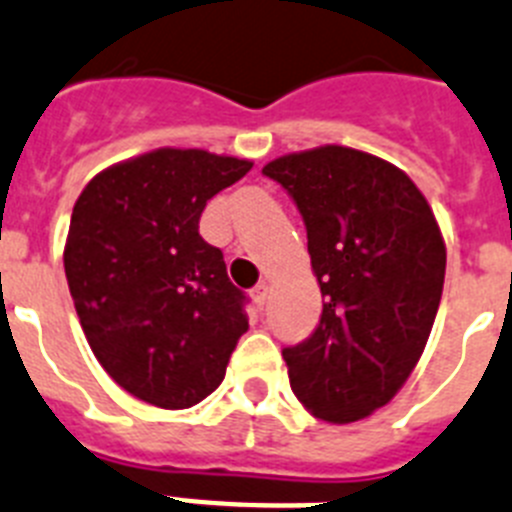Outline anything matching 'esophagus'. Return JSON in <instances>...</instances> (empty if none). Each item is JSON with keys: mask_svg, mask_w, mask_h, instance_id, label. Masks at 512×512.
Masks as SVG:
<instances>
[{"mask_svg": "<svg viewBox=\"0 0 512 512\" xmlns=\"http://www.w3.org/2000/svg\"><path fill=\"white\" fill-rule=\"evenodd\" d=\"M252 299L257 301V306H265L270 299V286L268 283H257L255 288H252Z\"/></svg>", "mask_w": 512, "mask_h": 512, "instance_id": "esophagus-1", "label": "esophagus"}]
</instances>
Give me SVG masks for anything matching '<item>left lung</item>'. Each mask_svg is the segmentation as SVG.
<instances>
[{"mask_svg": "<svg viewBox=\"0 0 512 512\" xmlns=\"http://www.w3.org/2000/svg\"><path fill=\"white\" fill-rule=\"evenodd\" d=\"M293 198L322 291V319L283 348L293 394L348 425L394 399L420 361L446 278V242L425 195L399 167L348 146L262 167Z\"/></svg>", "mask_w": 512, "mask_h": 512, "instance_id": "8db88e82", "label": "left lung"}]
</instances>
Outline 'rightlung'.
Masks as SVG:
<instances>
[{
  "instance_id": "add662e5",
  "label": "right lung",
  "mask_w": 512,
  "mask_h": 512,
  "mask_svg": "<svg viewBox=\"0 0 512 512\" xmlns=\"http://www.w3.org/2000/svg\"><path fill=\"white\" fill-rule=\"evenodd\" d=\"M250 159L154 149L87 182L64 270L92 353L110 379L162 410H185L224 381L247 332L244 293L198 221Z\"/></svg>"
}]
</instances>
